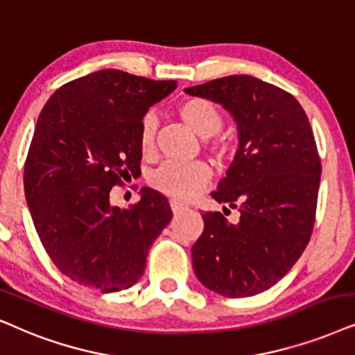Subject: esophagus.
Returning a JSON list of instances; mask_svg holds the SVG:
<instances>
[{
	"label": "esophagus",
	"mask_w": 355,
	"mask_h": 355,
	"mask_svg": "<svg viewBox=\"0 0 355 355\" xmlns=\"http://www.w3.org/2000/svg\"><path fill=\"white\" fill-rule=\"evenodd\" d=\"M169 205H171L173 214H179V211L186 209V204H182V202H179V200H176V199H173L171 202H169Z\"/></svg>",
	"instance_id": "obj_1"
}]
</instances>
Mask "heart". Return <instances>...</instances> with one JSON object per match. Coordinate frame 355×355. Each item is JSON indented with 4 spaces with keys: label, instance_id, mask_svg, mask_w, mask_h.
I'll return each instance as SVG.
<instances>
[{
    "label": "heart",
    "instance_id": "1",
    "mask_svg": "<svg viewBox=\"0 0 355 355\" xmlns=\"http://www.w3.org/2000/svg\"><path fill=\"white\" fill-rule=\"evenodd\" d=\"M178 116L181 121L196 132L197 135L205 138V150L217 159L228 158L232 153V144L227 138L215 137L223 125V116L220 109L211 101L204 98H186L178 104ZM158 119L153 114H146L140 125V150L144 155L153 153ZM211 179V171L205 163L181 164L164 163L151 174L150 182L156 191L163 194L176 197V199H192L204 191Z\"/></svg>",
    "mask_w": 355,
    "mask_h": 355
}]
</instances>
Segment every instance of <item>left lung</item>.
I'll return each instance as SVG.
<instances>
[{
    "label": "left lung",
    "instance_id": "8db88e82",
    "mask_svg": "<svg viewBox=\"0 0 355 355\" xmlns=\"http://www.w3.org/2000/svg\"><path fill=\"white\" fill-rule=\"evenodd\" d=\"M223 105L238 128V150L211 197L238 208L207 211L192 246V268L209 290L252 297L279 282L310 241L321 161L305 110L287 91L250 75H232L186 87Z\"/></svg>",
    "mask_w": 355,
    "mask_h": 355
}]
</instances>
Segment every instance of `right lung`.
<instances>
[{
    "label": "right lung",
    "instance_id": "obj_1",
    "mask_svg": "<svg viewBox=\"0 0 355 355\" xmlns=\"http://www.w3.org/2000/svg\"><path fill=\"white\" fill-rule=\"evenodd\" d=\"M176 87L121 70L94 71L55 91L37 119L26 200L50 259L85 287H132L171 222L168 199L153 189H141L130 209L110 204V189L140 173L141 121Z\"/></svg>",
    "mask_w": 355,
    "mask_h": 355
}]
</instances>
